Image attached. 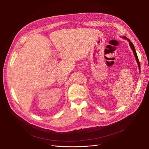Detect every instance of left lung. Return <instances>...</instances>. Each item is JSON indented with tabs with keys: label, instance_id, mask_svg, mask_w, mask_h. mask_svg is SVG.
<instances>
[{
	"label": "left lung",
	"instance_id": "1",
	"mask_svg": "<svg viewBox=\"0 0 149 149\" xmlns=\"http://www.w3.org/2000/svg\"><path fill=\"white\" fill-rule=\"evenodd\" d=\"M122 38H124V39H126V40H127V41L129 42V44H130V47H131V49H132V51H133V53H134V56H135V57L136 61V62H137V63H138V67H139V71H140V62H139V60H138V56H137V54H136V51H135V47H134V45H133L132 42H131V41L130 40V39H129L128 38H127L126 36H123Z\"/></svg>",
	"mask_w": 149,
	"mask_h": 149
}]
</instances>
